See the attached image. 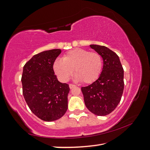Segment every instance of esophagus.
<instances>
[{
    "label": "esophagus",
    "mask_w": 150,
    "mask_h": 150,
    "mask_svg": "<svg viewBox=\"0 0 150 150\" xmlns=\"http://www.w3.org/2000/svg\"><path fill=\"white\" fill-rule=\"evenodd\" d=\"M75 87H76V86L74 85V84H72V83H70V84H69V88L70 89H72V88H75Z\"/></svg>",
    "instance_id": "34e87169"
}]
</instances>
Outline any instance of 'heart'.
I'll list each match as a JSON object with an SVG mask.
<instances>
[{
  "label": "heart",
  "mask_w": 150,
  "mask_h": 150,
  "mask_svg": "<svg viewBox=\"0 0 150 150\" xmlns=\"http://www.w3.org/2000/svg\"><path fill=\"white\" fill-rule=\"evenodd\" d=\"M102 69L100 54L79 48L68 51L62 59H57L53 63L54 72L62 82L69 80L74 70L77 81L91 83L99 77Z\"/></svg>",
  "instance_id": "heart-1"
}]
</instances>
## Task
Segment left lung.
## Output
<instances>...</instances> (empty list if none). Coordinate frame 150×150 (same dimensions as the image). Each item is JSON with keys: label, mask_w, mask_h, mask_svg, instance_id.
Wrapping results in <instances>:
<instances>
[{"label": "left lung", "mask_w": 150, "mask_h": 150, "mask_svg": "<svg viewBox=\"0 0 150 150\" xmlns=\"http://www.w3.org/2000/svg\"><path fill=\"white\" fill-rule=\"evenodd\" d=\"M103 60L99 77L91 84L82 87L85 105L98 116H105L116 108L124 90V70L119 57L105 46L90 45Z\"/></svg>", "instance_id": "obj_1"}]
</instances>
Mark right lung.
<instances>
[{"instance_id":"add662e5","label":"right lung","mask_w":150,"mask_h":150,"mask_svg":"<svg viewBox=\"0 0 150 150\" xmlns=\"http://www.w3.org/2000/svg\"><path fill=\"white\" fill-rule=\"evenodd\" d=\"M60 49L45 51L35 54L23 68V95L33 113L44 121L59 119L68 109L67 83L57 80L53 63Z\"/></svg>"}]
</instances>
